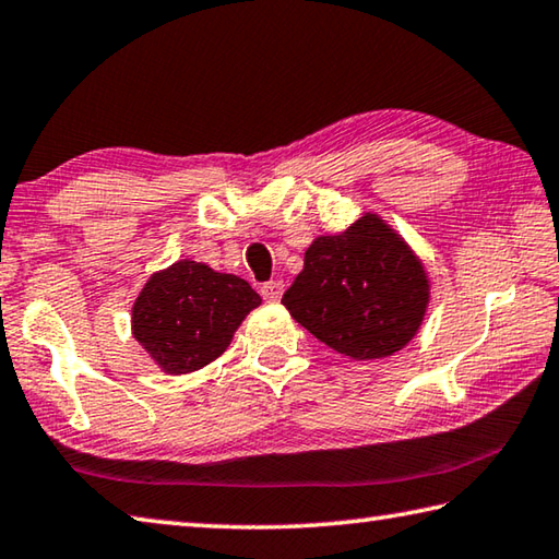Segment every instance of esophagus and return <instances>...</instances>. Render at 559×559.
<instances>
[{
    "instance_id": "esophagus-1",
    "label": "esophagus",
    "mask_w": 559,
    "mask_h": 559,
    "mask_svg": "<svg viewBox=\"0 0 559 559\" xmlns=\"http://www.w3.org/2000/svg\"><path fill=\"white\" fill-rule=\"evenodd\" d=\"M261 296L269 302H278L283 296V281H269L261 286Z\"/></svg>"
}]
</instances>
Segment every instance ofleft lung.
Instances as JSON below:
<instances>
[{"label":"left lung","mask_w":559,"mask_h":559,"mask_svg":"<svg viewBox=\"0 0 559 559\" xmlns=\"http://www.w3.org/2000/svg\"><path fill=\"white\" fill-rule=\"evenodd\" d=\"M430 300L423 261L379 215L318 237L283 293L293 320L352 359H383L418 334Z\"/></svg>","instance_id":"obj_1"}]
</instances>
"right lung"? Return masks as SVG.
Segmentation results:
<instances>
[{
    "instance_id": "obj_1",
    "label": "right lung",
    "mask_w": 559,
    "mask_h": 559,
    "mask_svg": "<svg viewBox=\"0 0 559 559\" xmlns=\"http://www.w3.org/2000/svg\"><path fill=\"white\" fill-rule=\"evenodd\" d=\"M261 296L245 278L182 259L154 273L131 308V332L166 373H190L229 347Z\"/></svg>"
}]
</instances>
